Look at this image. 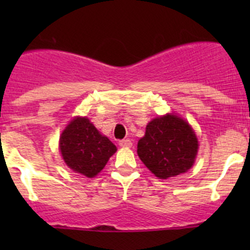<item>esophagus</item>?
I'll use <instances>...</instances> for the list:
<instances>
[{"label":"esophagus","mask_w":250,"mask_h":250,"mask_svg":"<svg viewBox=\"0 0 250 250\" xmlns=\"http://www.w3.org/2000/svg\"><path fill=\"white\" fill-rule=\"evenodd\" d=\"M120 146H122V147H130L132 146V141H130V139L120 140Z\"/></svg>","instance_id":"esophagus-1"}]
</instances>
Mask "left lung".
Segmentation results:
<instances>
[{
    "instance_id": "1",
    "label": "left lung",
    "mask_w": 250,
    "mask_h": 250,
    "mask_svg": "<svg viewBox=\"0 0 250 250\" xmlns=\"http://www.w3.org/2000/svg\"><path fill=\"white\" fill-rule=\"evenodd\" d=\"M198 143L186 121L174 115L155 118L146 125L138 143V155L144 165L160 179L185 173L192 167Z\"/></svg>"
}]
</instances>
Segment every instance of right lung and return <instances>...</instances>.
Wrapping results in <instances>:
<instances>
[{
	"label": "right lung",
	"mask_w": 250,
	"mask_h": 250,
	"mask_svg": "<svg viewBox=\"0 0 250 250\" xmlns=\"http://www.w3.org/2000/svg\"><path fill=\"white\" fill-rule=\"evenodd\" d=\"M116 150V146L100 134L87 117L71 121L60 137V151L65 163L88 178L97 175Z\"/></svg>",
	"instance_id": "right-lung-1"
}]
</instances>
